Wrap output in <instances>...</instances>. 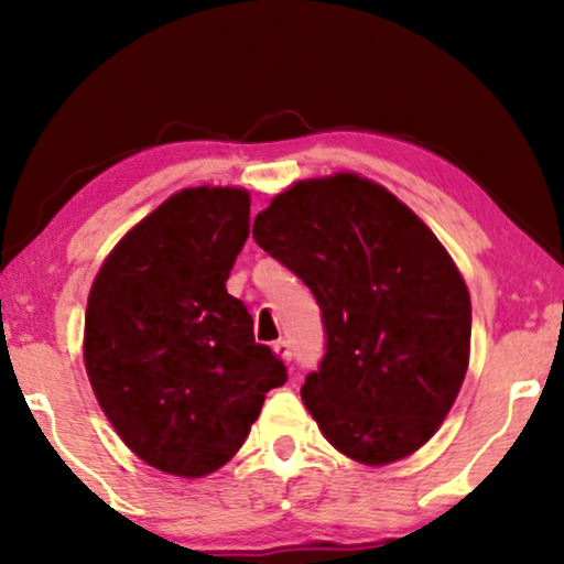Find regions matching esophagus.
Masks as SVG:
<instances>
[{
  "mask_svg": "<svg viewBox=\"0 0 564 564\" xmlns=\"http://www.w3.org/2000/svg\"><path fill=\"white\" fill-rule=\"evenodd\" d=\"M274 354L280 359H284V361H292V344L288 341V338H280V341H274Z\"/></svg>",
  "mask_w": 564,
  "mask_h": 564,
  "instance_id": "34e87169",
  "label": "esophagus"
}]
</instances>
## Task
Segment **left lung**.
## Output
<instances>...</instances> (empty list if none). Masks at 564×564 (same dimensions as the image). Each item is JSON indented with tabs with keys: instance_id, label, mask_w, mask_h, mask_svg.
Returning <instances> with one entry per match:
<instances>
[{
	"instance_id": "8db88e82",
	"label": "left lung",
	"mask_w": 564,
	"mask_h": 564,
	"mask_svg": "<svg viewBox=\"0 0 564 564\" xmlns=\"http://www.w3.org/2000/svg\"><path fill=\"white\" fill-rule=\"evenodd\" d=\"M253 241L311 288L326 330L300 388L346 457L390 465L434 436L469 361L467 284L419 215L357 174L297 182Z\"/></svg>"
}]
</instances>
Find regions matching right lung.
Masks as SVG:
<instances>
[{
    "instance_id": "obj_1",
    "label": "right lung",
    "mask_w": 564,
    "mask_h": 564,
    "mask_svg": "<svg viewBox=\"0 0 564 564\" xmlns=\"http://www.w3.org/2000/svg\"><path fill=\"white\" fill-rule=\"evenodd\" d=\"M249 205L243 189H182L115 246L91 284V390L122 442L161 473L203 477L226 465L267 392L288 382L226 290Z\"/></svg>"
}]
</instances>
